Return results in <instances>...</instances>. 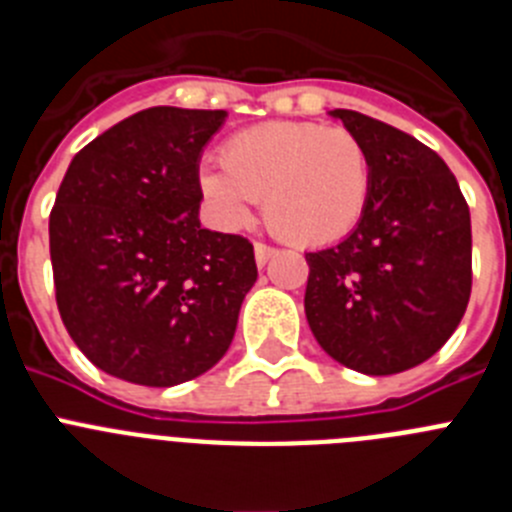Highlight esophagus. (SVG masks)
<instances>
[{
  "mask_svg": "<svg viewBox=\"0 0 512 512\" xmlns=\"http://www.w3.org/2000/svg\"><path fill=\"white\" fill-rule=\"evenodd\" d=\"M253 253H256V264L266 266V261L274 256V248L266 246V243H256V246H253Z\"/></svg>",
  "mask_w": 512,
  "mask_h": 512,
  "instance_id": "esophagus-1",
  "label": "esophagus"
}]
</instances>
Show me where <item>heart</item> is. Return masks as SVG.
Returning a JSON list of instances; mask_svg holds the SVG:
<instances>
[{
	"mask_svg": "<svg viewBox=\"0 0 512 512\" xmlns=\"http://www.w3.org/2000/svg\"><path fill=\"white\" fill-rule=\"evenodd\" d=\"M220 165L197 171V189L220 228L251 223L264 200L269 230L284 243L312 248L346 238L372 194V156L346 128L320 122H264L230 135Z\"/></svg>",
	"mask_w": 512,
	"mask_h": 512,
	"instance_id": "obj_1",
	"label": "heart"
}]
</instances>
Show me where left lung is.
<instances>
[{
  "mask_svg": "<svg viewBox=\"0 0 512 512\" xmlns=\"http://www.w3.org/2000/svg\"><path fill=\"white\" fill-rule=\"evenodd\" d=\"M372 156L361 223L305 253V315L338 364L384 377L423 364L449 341L472 295V220L456 176L413 135L333 110Z\"/></svg>",
  "mask_w": 512,
  "mask_h": 512,
  "instance_id": "obj_1",
  "label": "left lung"
}]
</instances>
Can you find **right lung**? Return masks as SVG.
<instances>
[{
	"instance_id": "add662e5",
	"label": "right lung",
	"mask_w": 512,
	"mask_h": 512,
	"mask_svg": "<svg viewBox=\"0 0 512 512\" xmlns=\"http://www.w3.org/2000/svg\"><path fill=\"white\" fill-rule=\"evenodd\" d=\"M225 110L151 107L71 161L51 210L61 320L102 372L174 387L223 359L259 271L243 235L200 225L202 148Z\"/></svg>"
}]
</instances>
